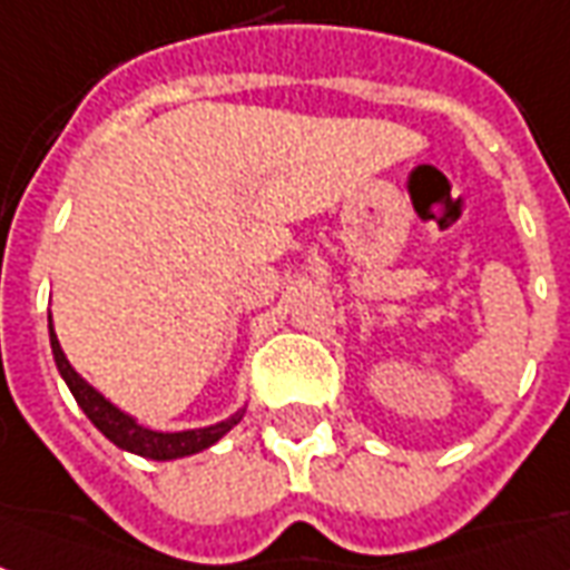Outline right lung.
Masks as SVG:
<instances>
[{"instance_id":"right-lung-1","label":"right lung","mask_w":570,"mask_h":570,"mask_svg":"<svg viewBox=\"0 0 570 570\" xmlns=\"http://www.w3.org/2000/svg\"><path fill=\"white\" fill-rule=\"evenodd\" d=\"M51 348H53V361H57V371L69 385V392L75 394L78 406L85 410V416L94 422V425L106 434V438L120 446V450L136 452V455H145V459L154 461H169V459H181V455H194V452L206 450L212 446L215 440H222L230 428L243 419V413H236L234 419L227 422H218L212 428H197V431H176V434H164V431H151V428L136 425L130 416H124L118 406H111L97 389H90L78 373L72 371V364L66 361L63 348L57 343V336L51 331Z\"/></svg>"}]
</instances>
